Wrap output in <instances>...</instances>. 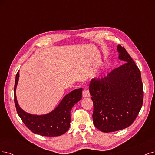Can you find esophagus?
<instances>
[{
  "label": "esophagus",
  "instance_id": "34e87169",
  "mask_svg": "<svg viewBox=\"0 0 155 155\" xmlns=\"http://www.w3.org/2000/svg\"><path fill=\"white\" fill-rule=\"evenodd\" d=\"M82 96L84 98H87L90 96V93L88 89H84L82 92Z\"/></svg>",
  "mask_w": 155,
  "mask_h": 155
}]
</instances>
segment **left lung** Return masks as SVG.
<instances>
[{"instance_id":"obj_1","label":"left lung","mask_w":155,"mask_h":155,"mask_svg":"<svg viewBox=\"0 0 155 155\" xmlns=\"http://www.w3.org/2000/svg\"><path fill=\"white\" fill-rule=\"evenodd\" d=\"M119 59L124 64L104 78H93L89 92L93 101V123L103 132L127 128L138 116L143 103V84L139 69L119 45Z\"/></svg>"}]
</instances>
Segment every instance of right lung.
<instances>
[{
	"label": "right lung",
	"mask_w": 155,
	"mask_h": 155,
	"mask_svg": "<svg viewBox=\"0 0 155 155\" xmlns=\"http://www.w3.org/2000/svg\"><path fill=\"white\" fill-rule=\"evenodd\" d=\"M18 79L19 71L15 78V104L17 113L26 127L33 133L42 136L57 137L66 133L70 127L71 108L82 99V88L74 89L66 94L51 112L43 115H34L25 112L18 105L16 96Z\"/></svg>",
	"instance_id": "obj_1"
}]
</instances>
